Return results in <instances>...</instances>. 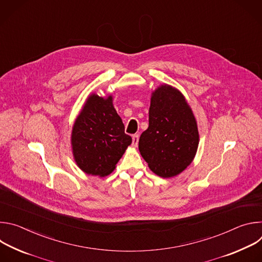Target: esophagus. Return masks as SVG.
Wrapping results in <instances>:
<instances>
[{"mask_svg": "<svg viewBox=\"0 0 262 262\" xmlns=\"http://www.w3.org/2000/svg\"><path fill=\"white\" fill-rule=\"evenodd\" d=\"M138 142H139V135H134L133 136V146L137 147L138 146Z\"/></svg>", "mask_w": 262, "mask_h": 262, "instance_id": "34e87169", "label": "esophagus"}]
</instances>
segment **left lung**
<instances>
[{
  "label": "left lung",
  "mask_w": 262,
  "mask_h": 262,
  "mask_svg": "<svg viewBox=\"0 0 262 262\" xmlns=\"http://www.w3.org/2000/svg\"><path fill=\"white\" fill-rule=\"evenodd\" d=\"M199 144L197 121L182 93L164 84L151 94L149 126L139 140V150L157 175L180 174L194 160Z\"/></svg>",
  "instance_id": "left-lung-1"
}]
</instances>
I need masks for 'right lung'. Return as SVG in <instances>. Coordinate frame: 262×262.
<instances>
[{
    "label": "right lung",
    "mask_w": 262,
    "mask_h": 262,
    "mask_svg": "<svg viewBox=\"0 0 262 262\" xmlns=\"http://www.w3.org/2000/svg\"><path fill=\"white\" fill-rule=\"evenodd\" d=\"M132 137L113 105V97L89 95L71 132L73 159L87 174L104 177L114 171Z\"/></svg>",
    "instance_id": "right-lung-1"
}]
</instances>
